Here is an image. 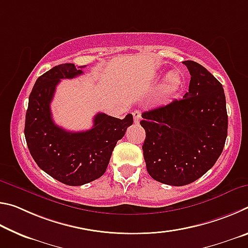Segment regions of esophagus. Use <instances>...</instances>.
I'll use <instances>...</instances> for the list:
<instances>
[{"mask_svg":"<svg viewBox=\"0 0 248 248\" xmlns=\"http://www.w3.org/2000/svg\"><path fill=\"white\" fill-rule=\"evenodd\" d=\"M132 115H133L134 123H136V124L139 123L140 119H141V111H140V110H134V111L132 112Z\"/></svg>","mask_w":248,"mask_h":248,"instance_id":"esophagus-1","label":"esophagus"}]
</instances>
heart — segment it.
<instances>
[{"label": "heart", "instance_id": "obj_1", "mask_svg": "<svg viewBox=\"0 0 248 248\" xmlns=\"http://www.w3.org/2000/svg\"><path fill=\"white\" fill-rule=\"evenodd\" d=\"M180 82H182V78H180V75L177 72L170 73L169 77L166 78L165 89L167 91H174L180 85Z\"/></svg>", "mask_w": 248, "mask_h": 248}]
</instances>
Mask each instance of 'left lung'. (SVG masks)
I'll use <instances>...</instances> for the list:
<instances>
[{"label": "left lung", "instance_id": "left-lung-1", "mask_svg": "<svg viewBox=\"0 0 248 248\" xmlns=\"http://www.w3.org/2000/svg\"><path fill=\"white\" fill-rule=\"evenodd\" d=\"M191 75L182 99L142 114V145L151 177L170 186L195 182L216 164L228 136L222 84L195 61H184Z\"/></svg>", "mask_w": 248, "mask_h": 248}]
</instances>
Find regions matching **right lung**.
Wrapping results in <instances>:
<instances>
[{
  "instance_id": "right-lung-1",
  "label": "right lung",
  "mask_w": 248,
  "mask_h": 248,
  "mask_svg": "<svg viewBox=\"0 0 248 248\" xmlns=\"http://www.w3.org/2000/svg\"><path fill=\"white\" fill-rule=\"evenodd\" d=\"M85 66L59 64L37 78L25 120V138L37 165L69 186H81L103 176L117 141L133 124L131 114L118 119L104 112L95 116L93 128L86 131H66L53 123L50 103L57 85L61 78L81 75Z\"/></svg>"
}]
</instances>
